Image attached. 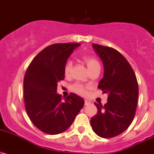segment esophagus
<instances>
[{"label":"esophagus","mask_w":154,"mask_h":154,"mask_svg":"<svg viewBox=\"0 0 154 154\" xmlns=\"http://www.w3.org/2000/svg\"><path fill=\"white\" fill-rule=\"evenodd\" d=\"M89 103H90V102H89V100H87V99H85V106H87V105H89Z\"/></svg>","instance_id":"34e87169"}]
</instances>
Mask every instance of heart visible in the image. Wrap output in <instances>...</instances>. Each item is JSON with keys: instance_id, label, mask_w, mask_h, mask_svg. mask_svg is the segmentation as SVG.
I'll return each instance as SVG.
<instances>
[{"instance_id": "obj_1", "label": "heart", "mask_w": 154, "mask_h": 154, "mask_svg": "<svg viewBox=\"0 0 154 154\" xmlns=\"http://www.w3.org/2000/svg\"><path fill=\"white\" fill-rule=\"evenodd\" d=\"M82 58H83V61L86 64L89 72L96 69V68H100L99 62L94 57L89 56V55H85V56H83ZM72 66V62H70V61H68L65 63V67H64V75L65 76H69L70 75ZM71 89L74 92L79 94V95H81V96H85V95L87 94V88L80 83H75L74 85L71 86Z\"/></svg>"}]
</instances>
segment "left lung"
<instances>
[{"label":"left lung","mask_w":154,"mask_h":154,"mask_svg":"<svg viewBox=\"0 0 154 154\" xmlns=\"http://www.w3.org/2000/svg\"><path fill=\"white\" fill-rule=\"evenodd\" d=\"M104 65L99 89L108 94L103 106L95 103L97 114L90 120L92 130L99 137L111 138L127 129L135 116L139 88L134 71L125 57L112 48L92 44Z\"/></svg>","instance_id":"1"}]
</instances>
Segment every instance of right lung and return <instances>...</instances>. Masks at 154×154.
I'll list each match as a JSON object with an SVG mask.
<instances>
[{
  "label": "right lung",
  "mask_w": 154,
  "mask_h": 154,
  "mask_svg": "<svg viewBox=\"0 0 154 154\" xmlns=\"http://www.w3.org/2000/svg\"><path fill=\"white\" fill-rule=\"evenodd\" d=\"M78 43H58L38 54L27 69L24 79L25 109L30 119L44 133L55 135L69 129L84 106L83 99L70 93L65 100L56 93L65 79L67 59Z\"/></svg>",
  "instance_id": "obj_1"
}]
</instances>
